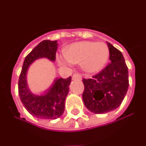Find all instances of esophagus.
<instances>
[{
	"mask_svg": "<svg viewBox=\"0 0 146 146\" xmlns=\"http://www.w3.org/2000/svg\"><path fill=\"white\" fill-rule=\"evenodd\" d=\"M72 80H82V76L79 73H74L72 76Z\"/></svg>",
	"mask_w": 146,
	"mask_h": 146,
	"instance_id": "1",
	"label": "esophagus"
}]
</instances>
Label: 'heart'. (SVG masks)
<instances>
[{"mask_svg": "<svg viewBox=\"0 0 146 146\" xmlns=\"http://www.w3.org/2000/svg\"><path fill=\"white\" fill-rule=\"evenodd\" d=\"M66 60L71 64H80L87 73H94L101 70L109 58V49L102 42H82L74 43L64 51ZM58 61L64 60L58 58Z\"/></svg>", "mask_w": 146, "mask_h": 146, "instance_id": "1", "label": "heart"}]
</instances>
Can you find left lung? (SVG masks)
Listing matches in <instances>:
<instances>
[{
    "label": "left lung",
    "instance_id": "1",
    "mask_svg": "<svg viewBox=\"0 0 146 146\" xmlns=\"http://www.w3.org/2000/svg\"><path fill=\"white\" fill-rule=\"evenodd\" d=\"M110 64L94 75L83 79L85 89L82 99L91 112L102 114L110 112L121 105L129 88V72L124 58L120 50L108 42Z\"/></svg>",
    "mask_w": 146,
    "mask_h": 146
}]
</instances>
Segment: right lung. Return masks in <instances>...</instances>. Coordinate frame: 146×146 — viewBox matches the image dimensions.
I'll return each mask as SVG.
<instances>
[{
  "label": "right lung",
  "mask_w": 146,
  "mask_h": 146,
  "mask_svg": "<svg viewBox=\"0 0 146 146\" xmlns=\"http://www.w3.org/2000/svg\"><path fill=\"white\" fill-rule=\"evenodd\" d=\"M57 49V41L44 40L40 42L25 57L19 77L18 93L22 103L30 114L41 119H56L64 113L72 77L57 78L45 95L36 96L27 86V71L32 62L39 58H47L54 61Z\"/></svg>",
  "instance_id": "obj_1"
}]
</instances>
